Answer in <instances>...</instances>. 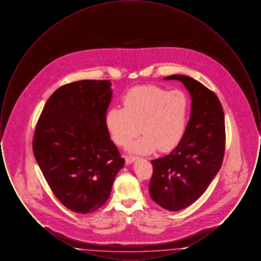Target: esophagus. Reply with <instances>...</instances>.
Here are the masks:
<instances>
[{
	"mask_svg": "<svg viewBox=\"0 0 261 261\" xmlns=\"http://www.w3.org/2000/svg\"><path fill=\"white\" fill-rule=\"evenodd\" d=\"M137 156H134V155H126L125 156V161L127 163H132V162H135L136 161Z\"/></svg>",
	"mask_w": 261,
	"mask_h": 261,
	"instance_id": "esophagus-1",
	"label": "esophagus"
}]
</instances>
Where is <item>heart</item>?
Here are the masks:
<instances>
[{
  "label": "heart",
  "mask_w": 261,
  "mask_h": 261,
  "mask_svg": "<svg viewBox=\"0 0 261 261\" xmlns=\"http://www.w3.org/2000/svg\"><path fill=\"white\" fill-rule=\"evenodd\" d=\"M188 106V98L180 90L139 86L125 94L122 109L108 112L106 124L112 141L120 147H127L141 132L142 137L130 147L132 151L148 153L156 148L167 150L184 134Z\"/></svg>",
  "instance_id": "obj_1"
}]
</instances>
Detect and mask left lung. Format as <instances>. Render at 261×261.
Returning a JSON list of instances; mask_svg holds the SVG:
<instances>
[{
	"label": "left lung",
	"mask_w": 261,
	"mask_h": 261,
	"mask_svg": "<svg viewBox=\"0 0 261 261\" xmlns=\"http://www.w3.org/2000/svg\"><path fill=\"white\" fill-rule=\"evenodd\" d=\"M164 79L184 84L192 109L177 147L169 154L151 161L149 195L163 208L178 211L199 199L219 171L226 144L225 119L217 96L199 81L185 75Z\"/></svg>",
	"instance_id": "left-lung-1"
}]
</instances>
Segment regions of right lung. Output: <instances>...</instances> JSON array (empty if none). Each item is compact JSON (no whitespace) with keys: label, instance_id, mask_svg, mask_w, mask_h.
Instances as JSON below:
<instances>
[{"label":"right lung","instance_id":"1","mask_svg":"<svg viewBox=\"0 0 261 261\" xmlns=\"http://www.w3.org/2000/svg\"><path fill=\"white\" fill-rule=\"evenodd\" d=\"M110 80H80L56 90L39 117L32 149L51 192L69 211L87 214L110 198L124 159L106 124Z\"/></svg>","mask_w":261,"mask_h":261}]
</instances>
